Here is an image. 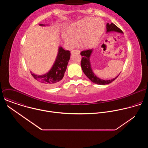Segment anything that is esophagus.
Returning a JSON list of instances; mask_svg holds the SVG:
<instances>
[{
  "instance_id": "34e87169",
  "label": "esophagus",
  "mask_w": 148,
  "mask_h": 148,
  "mask_svg": "<svg viewBox=\"0 0 148 148\" xmlns=\"http://www.w3.org/2000/svg\"><path fill=\"white\" fill-rule=\"evenodd\" d=\"M74 53H77L79 54L80 51H79V50H73L71 51V54H73Z\"/></svg>"
}]
</instances>
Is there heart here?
Here are the masks:
<instances>
[{
    "label": "heart",
    "mask_w": 148,
    "mask_h": 148,
    "mask_svg": "<svg viewBox=\"0 0 148 148\" xmlns=\"http://www.w3.org/2000/svg\"><path fill=\"white\" fill-rule=\"evenodd\" d=\"M104 30V23L100 19L91 17L84 18L73 23L69 28V34L64 36L67 43L73 46L75 39L79 38L80 46L84 48H91L99 41Z\"/></svg>",
    "instance_id": "1"
}]
</instances>
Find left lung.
Instances as JSON below:
<instances>
[{
  "mask_svg": "<svg viewBox=\"0 0 148 148\" xmlns=\"http://www.w3.org/2000/svg\"><path fill=\"white\" fill-rule=\"evenodd\" d=\"M107 32H116L119 33H122V31L118 28L116 25H115L114 23H107ZM92 52V49H88L86 50H83L81 52L80 54L82 56L81 61V66L82 70L84 72V73L86 74V75L94 83L99 84V85H106V84H108L114 81L118 76L119 75L115 77V78H113L111 80H103L102 79L99 78L97 77L95 74L92 71L91 64H90V57L91 54V53Z\"/></svg>",
  "mask_w": 148,
  "mask_h": 148,
  "instance_id": "8db88e82",
  "label": "left lung"
}]
</instances>
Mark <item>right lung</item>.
I'll use <instances>...</instances> for the list:
<instances>
[{"label": "right lung", "mask_w": 148, "mask_h": 148, "mask_svg": "<svg viewBox=\"0 0 148 148\" xmlns=\"http://www.w3.org/2000/svg\"><path fill=\"white\" fill-rule=\"evenodd\" d=\"M40 25L44 26L42 24ZM70 55V51L60 47L56 61L50 71L43 75H37L32 73V76L47 87H54L58 86L64 75Z\"/></svg>", "instance_id": "1"}]
</instances>
